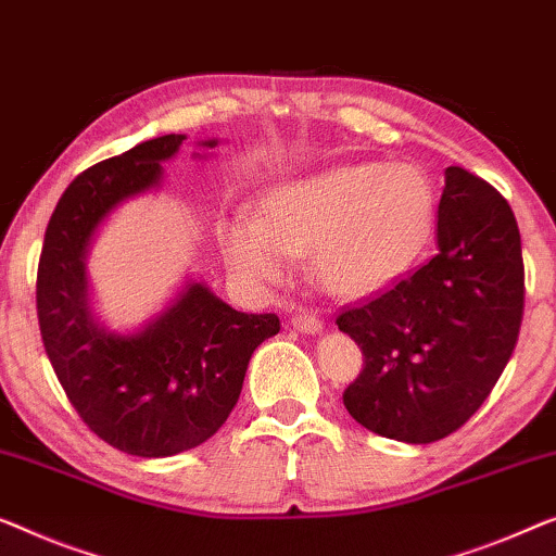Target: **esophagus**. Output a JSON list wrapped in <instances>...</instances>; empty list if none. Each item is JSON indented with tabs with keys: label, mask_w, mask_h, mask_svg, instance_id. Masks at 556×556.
<instances>
[{
	"label": "esophagus",
	"mask_w": 556,
	"mask_h": 556,
	"mask_svg": "<svg viewBox=\"0 0 556 556\" xmlns=\"http://www.w3.org/2000/svg\"><path fill=\"white\" fill-rule=\"evenodd\" d=\"M291 324L295 331H301L305 336H318V333H324V328H326L324 320H320L318 316H313V313H308V311H295Z\"/></svg>",
	"instance_id": "esophagus-1"
}]
</instances>
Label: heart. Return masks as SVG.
I'll use <instances>...</instances> for the list:
<instances>
[{"label": "heart", "instance_id": "obj_1", "mask_svg": "<svg viewBox=\"0 0 556 556\" xmlns=\"http://www.w3.org/2000/svg\"><path fill=\"white\" fill-rule=\"evenodd\" d=\"M437 192L412 163H345L265 190L253 218L218 225L225 265L245 286H278L286 258L336 298L381 291L429 240Z\"/></svg>", "mask_w": 556, "mask_h": 556}]
</instances>
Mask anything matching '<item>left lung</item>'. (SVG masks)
<instances>
[{"instance_id":"left-lung-1","label":"left lung","mask_w":556,"mask_h":556,"mask_svg":"<svg viewBox=\"0 0 556 556\" xmlns=\"http://www.w3.org/2000/svg\"><path fill=\"white\" fill-rule=\"evenodd\" d=\"M439 253L338 328L364 351L343 393L378 437L431 444L479 412L509 364L525 313V263L511 207L492 185L446 167Z\"/></svg>"}]
</instances>
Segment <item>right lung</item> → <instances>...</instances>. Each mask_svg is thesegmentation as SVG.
<instances>
[{
    "label": "right lung",
    "instance_id": "add662e5",
    "mask_svg": "<svg viewBox=\"0 0 556 556\" xmlns=\"http://www.w3.org/2000/svg\"><path fill=\"white\" fill-rule=\"evenodd\" d=\"M182 140L140 142L72 180L47 225L37 273L39 331L70 404L102 441L142 458L211 439L238 404L253 351L280 331L276 313H240L195 278L135 331H112L94 313V238L119 205L163 188V165ZM198 144L218 148V138Z\"/></svg>",
    "mask_w": 556,
    "mask_h": 556
}]
</instances>
